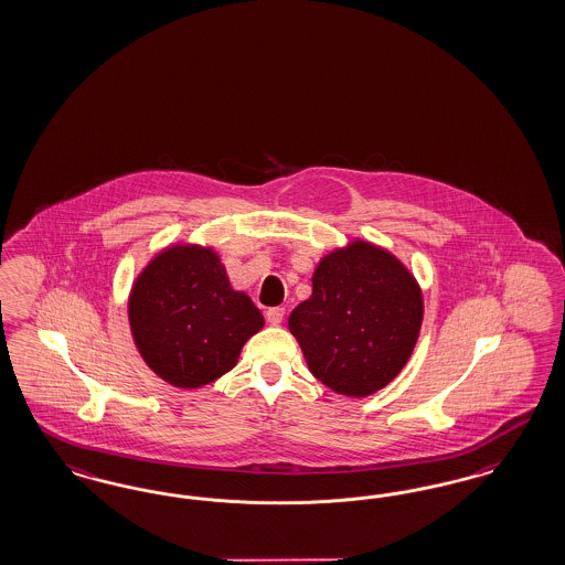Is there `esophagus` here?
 <instances>
[{"instance_id": "obj_1", "label": "esophagus", "mask_w": 565, "mask_h": 565, "mask_svg": "<svg viewBox=\"0 0 565 565\" xmlns=\"http://www.w3.org/2000/svg\"><path fill=\"white\" fill-rule=\"evenodd\" d=\"M267 321L271 323V326H279L281 321H284V309L281 307H273L267 311Z\"/></svg>"}]
</instances>
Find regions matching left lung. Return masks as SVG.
Returning a JSON list of instances; mask_svg holds the SVG:
<instances>
[{
  "instance_id": "obj_1",
  "label": "left lung",
  "mask_w": 565,
  "mask_h": 565,
  "mask_svg": "<svg viewBox=\"0 0 565 565\" xmlns=\"http://www.w3.org/2000/svg\"><path fill=\"white\" fill-rule=\"evenodd\" d=\"M422 319L413 273L388 250L354 239L319 260L311 298L294 309L288 328L321 384L363 398L407 365Z\"/></svg>"
}]
</instances>
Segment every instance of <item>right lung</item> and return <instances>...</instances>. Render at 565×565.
Wrapping results in <instances>:
<instances>
[{"label": "right lung", "instance_id": "right-lung-1", "mask_svg": "<svg viewBox=\"0 0 565 565\" xmlns=\"http://www.w3.org/2000/svg\"><path fill=\"white\" fill-rule=\"evenodd\" d=\"M137 351L175 388H202L232 371L242 347L265 326L237 292L213 248L175 244L156 254L129 294Z\"/></svg>", "mask_w": 565, "mask_h": 565}]
</instances>
